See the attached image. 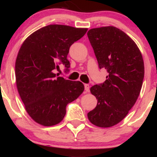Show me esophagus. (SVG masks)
Instances as JSON below:
<instances>
[{"instance_id":"1","label":"esophagus","mask_w":157,"mask_h":157,"mask_svg":"<svg viewBox=\"0 0 157 157\" xmlns=\"http://www.w3.org/2000/svg\"><path fill=\"white\" fill-rule=\"evenodd\" d=\"M84 87H85V91H86V93H88V92H89V91H90V87H89V86L88 84H85L84 85Z\"/></svg>"}]
</instances>
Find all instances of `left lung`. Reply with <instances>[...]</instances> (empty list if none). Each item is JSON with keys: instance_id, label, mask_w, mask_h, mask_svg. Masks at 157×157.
Masks as SVG:
<instances>
[{"instance_id": "1", "label": "left lung", "mask_w": 157, "mask_h": 157, "mask_svg": "<svg viewBox=\"0 0 157 157\" xmlns=\"http://www.w3.org/2000/svg\"><path fill=\"white\" fill-rule=\"evenodd\" d=\"M87 35L99 68L109 73L103 83L90 89L97 104L88 118L98 127H111L125 117L137 100L145 74L143 59L134 41L116 27L91 29Z\"/></svg>"}]
</instances>
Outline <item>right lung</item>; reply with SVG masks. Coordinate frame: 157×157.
I'll return each instance as SVG.
<instances>
[{"label":"right lung","instance_id":"obj_1","mask_svg":"<svg viewBox=\"0 0 157 157\" xmlns=\"http://www.w3.org/2000/svg\"><path fill=\"white\" fill-rule=\"evenodd\" d=\"M88 29L48 25L29 36L15 62L17 91L27 113L44 126L63 120L66 105L83 92L80 81L66 80L55 73L63 64L68 71L70 46L83 37Z\"/></svg>","mask_w":157,"mask_h":157}]
</instances>
